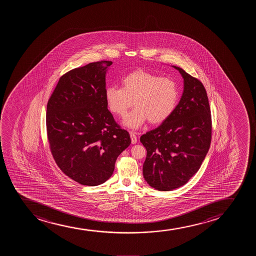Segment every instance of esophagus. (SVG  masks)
<instances>
[{
  "mask_svg": "<svg viewBox=\"0 0 256 256\" xmlns=\"http://www.w3.org/2000/svg\"><path fill=\"white\" fill-rule=\"evenodd\" d=\"M130 139H132V144H136L138 142V136L134 132H130Z\"/></svg>",
  "mask_w": 256,
  "mask_h": 256,
  "instance_id": "1",
  "label": "esophagus"
}]
</instances>
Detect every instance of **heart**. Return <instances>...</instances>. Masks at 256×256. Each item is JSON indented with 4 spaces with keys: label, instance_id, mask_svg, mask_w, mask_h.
I'll return each instance as SVG.
<instances>
[{
    "label": "heart",
    "instance_id": "1",
    "mask_svg": "<svg viewBox=\"0 0 256 256\" xmlns=\"http://www.w3.org/2000/svg\"><path fill=\"white\" fill-rule=\"evenodd\" d=\"M121 88L108 87L105 100L114 114L124 118L129 109L136 106L124 121V126L136 129L146 121L159 124L174 114L180 100V88L170 78L138 70L121 80Z\"/></svg>",
    "mask_w": 256,
    "mask_h": 256
}]
</instances>
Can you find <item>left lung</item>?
<instances>
[{"mask_svg":"<svg viewBox=\"0 0 256 256\" xmlns=\"http://www.w3.org/2000/svg\"><path fill=\"white\" fill-rule=\"evenodd\" d=\"M172 68L184 78L180 102L168 120L140 138L147 150L144 180L160 191L184 186L199 170L211 144V111L206 90L182 68Z\"/></svg>","mask_w":256,"mask_h":256,"instance_id":"1","label":"left lung"}]
</instances>
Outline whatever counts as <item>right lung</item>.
I'll list each match as a JSON object with an SVG mask.
<instances>
[{
	"instance_id": "obj_1",
	"label": "right lung",
	"mask_w": 256,
	"mask_h": 256,
	"mask_svg": "<svg viewBox=\"0 0 256 256\" xmlns=\"http://www.w3.org/2000/svg\"><path fill=\"white\" fill-rule=\"evenodd\" d=\"M112 62H93L60 78L48 102V140L60 169L80 184L96 186L112 176L118 156L129 146L105 100Z\"/></svg>"
}]
</instances>
